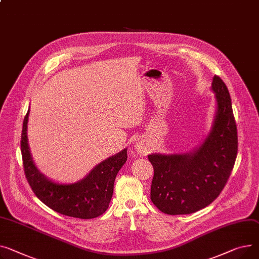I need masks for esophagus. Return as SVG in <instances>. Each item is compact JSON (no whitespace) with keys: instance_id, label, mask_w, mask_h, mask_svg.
<instances>
[{"instance_id":"34e87169","label":"esophagus","mask_w":259,"mask_h":259,"mask_svg":"<svg viewBox=\"0 0 259 259\" xmlns=\"http://www.w3.org/2000/svg\"><path fill=\"white\" fill-rule=\"evenodd\" d=\"M135 148L137 152H145L147 150V145L143 141H139L135 143Z\"/></svg>"}]
</instances>
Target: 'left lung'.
Masks as SVG:
<instances>
[{"instance_id": "left-lung-1", "label": "left lung", "mask_w": 259, "mask_h": 259, "mask_svg": "<svg viewBox=\"0 0 259 259\" xmlns=\"http://www.w3.org/2000/svg\"><path fill=\"white\" fill-rule=\"evenodd\" d=\"M217 110L204 142L188 153H153L151 200L166 214H189L212 203L231 174L237 154V129L226 84L214 76Z\"/></svg>"}]
</instances>
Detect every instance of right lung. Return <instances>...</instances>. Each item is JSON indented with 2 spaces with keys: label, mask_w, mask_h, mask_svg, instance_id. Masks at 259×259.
I'll list each match as a JSON object with an SVG mask.
<instances>
[{
  "label": "right lung",
  "mask_w": 259,
  "mask_h": 259,
  "mask_svg": "<svg viewBox=\"0 0 259 259\" xmlns=\"http://www.w3.org/2000/svg\"><path fill=\"white\" fill-rule=\"evenodd\" d=\"M29 112L30 109L23 123L21 150L26 178L34 194L48 207L63 215L90 220L104 213L113 194L115 177L127 161V149L96 165L78 182H54L41 173L31 156L27 136Z\"/></svg>",
  "instance_id": "obj_1"
}]
</instances>
